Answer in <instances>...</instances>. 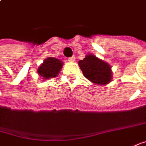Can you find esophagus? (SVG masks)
I'll return each mask as SVG.
<instances>
[{"mask_svg":"<svg viewBox=\"0 0 146 146\" xmlns=\"http://www.w3.org/2000/svg\"><path fill=\"white\" fill-rule=\"evenodd\" d=\"M68 60L69 62H74V60H75V57L74 56H72V57L68 58Z\"/></svg>","mask_w":146,"mask_h":146,"instance_id":"esophagus-1","label":"esophagus"}]
</instances>
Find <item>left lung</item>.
<instances>
[{
	"label": "left lung",
	"mask_w": 146,
	"mask_h": 146,
	"mask_svg": "<svg viewBox=\"0 0 146 146\" xmlns=\"http://www.w3.org/2000/svg\"><path fill=\"white\" fill-rule=\"evenodd\" d=\"M78 65L84 77L94 84L105 86L112 79L111 65L93 54H87L83 60L78 61Z\"/></svg>",
	"instance_id": "obj_1"
}]
</instances>
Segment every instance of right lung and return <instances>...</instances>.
Masks as SVG:
<instances>
[{"label": "right lung", "instance_id": "1", "mask_svg": "<svg viewBox=\"0 0 146 146\" xmlns=\"http://www.w3.org/2000/svg\"><path fill=\"white\" fill-rule=\"evenodd\" d=\"M64 62L54 57L46 58L37 69L38 74L43 80H49L58 76L62 69Z\"/></svg>", "mask_w": 146, "mask_h": 146}]
</instances>
